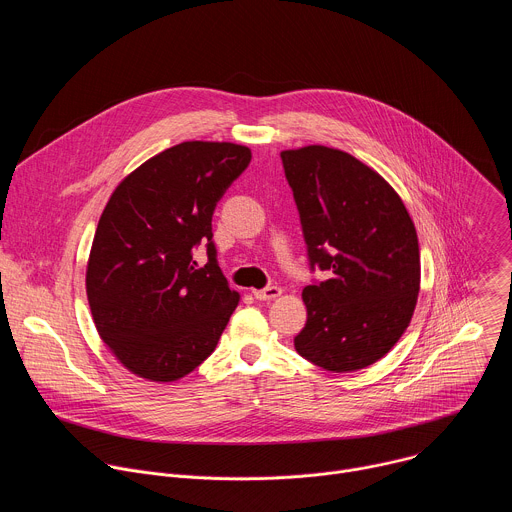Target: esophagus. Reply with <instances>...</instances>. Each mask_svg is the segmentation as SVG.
<instances>
[{
    "instance_id": "1",
    "label": "esophagus",
    "mask_w": 512,
    "mask_h": 512,
    "mask_svg": "<svg viewBox=\"0 0 512 512\" xmlns=\"http://www.w3.org/2000/svg\"><path fill=\"white\" fill-rule=\"evenodd\" d=\"M283 294V289L277 287V285H271V287H265V289H253V296L261 302H267V300H275Z\"/></svg>"
}]
</instances>
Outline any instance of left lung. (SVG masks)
Masks as SVG:
<instances>
[{
    "label": "left lung",
    "instance_id": "1",
    "mask_svg": "<svg viewBox=\"0 0 512 512\" xmlns=\"http://www.w3.org/2000/svg\"><path fill=\"white\" fill-rule=\"evenodd\" d=\"M312 267L296 350L330 373L367 369L407 330L421 283L415 225L395 188L354 156L304 145L281 152Z\"/></svg>",
    "mask_w": 512,
    "mask_h": 512
}]
</instances>
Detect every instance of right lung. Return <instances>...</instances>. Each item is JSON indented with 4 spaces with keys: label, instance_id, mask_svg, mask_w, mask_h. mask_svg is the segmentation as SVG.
I'll use <instances>...</instances> for the list:
<instances>
[{
    "label": "right lung",
    "instance_id": "right-lung-1",
    "mask_svg": "<svg viewBox=\"0 0 512 512\" xmlns=\"http://www.w3.org/2000/svg\"><path fill=\"white\" fill-rule=\"evenodd\" d=\"M251 162L247 145L182 141L143 162L113 190L87 263L95 328L123 367L174 383L216 348L239 306L214 259L212 212ZM208 240L198 268L193 247Z\"/></svg>",
    "mask_w": 512,
    "mask_h": 512
}]
</instances>
